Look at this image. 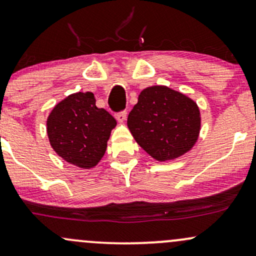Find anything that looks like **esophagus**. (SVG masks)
Wrapping results in <instances>:
<instances>
[{
	"instance_id": "34e87169",
	"label": "esophagus",
	"mask_w": 256,
	"mask_h": 256,
	"mask_svg": "<svg viewBox=\"0 0 256 256\" xmlns=\"http://www.w3.org/2000/svg\"><path fill=\"white\" fill-rule=\"evenodd\" d=\"M115 116L118 122H124L126 118H127V111H120V112H117Z\"/></svg>"
}]
</instances>
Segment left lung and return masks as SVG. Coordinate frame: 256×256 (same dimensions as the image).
Here are the masks:
<instances>
[{"label":"left lung","mask_w":256,"mask_h":256,"mask_svg":"<svg viewBox=\"0 0 256 256\" xmlns=\"http://www.w3.org/2000/svg\"><path fill=\"white\" fill-rule=\"evenodd\" d=\"M127 124L136 142L153 158L164 162L193 147L200 132V111L182 93L152 86L140 93Z\"/></svg>","instance_id":"8db88e82"}]
</instances>
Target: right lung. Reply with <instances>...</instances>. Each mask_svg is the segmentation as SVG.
<instances>
[{
    "label": "right lung",
    "mask_w": 256,
    "mask_h": 256,
    "mask_svg": "<svg viewBox=\"0 0 256 256\" xmlns=\"http://www.w3.org/2000/svg\"><path fill=\"white\" fill-rule=\"evenodd\" d=\"M50 144L58 156L82 169L103 158L116 120L96 106L91 92L70 94L51 111L46 122Z\"/></svg>",
    "instance_id": "1"
}]
</instances>
